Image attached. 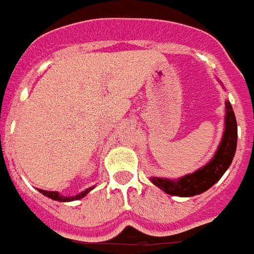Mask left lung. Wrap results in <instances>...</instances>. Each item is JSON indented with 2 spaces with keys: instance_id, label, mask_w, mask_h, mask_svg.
Returning a JSON list of instances; mask_svg holds the SVG:
<instances>
[{
  "instance_id": "8db88e82",
  "label": "left lung",
  "mask_w": 254,
  "mask_h": 254,
  "mask_svg": "<svg viewBox=\"0 0 254 254\" xmlns=\"http://www.w3.org/2000/svg\"><path fill=\"white\" fill-rule=\"evenodd\" d=\"M226 116H225V131L222 140L216 152L215 157L195 173L185 175L178 180L152 178L151 182L161 188L165 193L178 197H191L208 190L215 183L221 179L225 171L231 165L234 154L237 151L238 127L237 119L230 102L226 101Z\"/></svg>"
}]
</instances>
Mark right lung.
Returning <instances> with one entry per match:
<instances>
[{
	"label": "right lung",
	"instance_id": "1",
	"mask_svg": "<svg viewBox=\"0 0 254 254\" xmlns=\"http://www.w3.org/2000/svg\"><path fill=\"white\" fill-rule=\"evenodd\" d=\"M92 190V188L89 189H85L84 191H81L80 194H78V195H75V197H63V195H60V194L57 193V191H47V190H42V189H39V191H41L43 195H46V197L51 198V199H55V200H60V202H69V200H75V199H80V198H83L84 195H87L89 191Z\"/></svg>",
	"mask_w": 254,
	"mask_h": 254
}]
</instances>
